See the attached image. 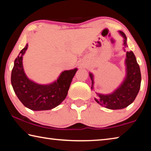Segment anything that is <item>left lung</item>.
I'll use <instances>...</instances> for the list:
<instances>
[{
    "label": "left lung",
    "instance_id": "obj_1",
    "mask_svg": "<svg viewBox=\"0 0 151 151\" xmlns=\"http://www.w3.org/2000/svg\"><path fill=\"white\" fill-rule=\"evenodd\" d=\"M119 32L124 39V47H127L126 35L123 32ZM125 65L126 76L116 90L108 94L96 93L94 100L100 105L112 110L122 109L126 108L134 101L140 90L141 74L136 57L132 51L126 53ZM89 76L92 81L91 89L93 90L94 88L93 75L90 73Z\"/></svg>",
    "mask_w": 151,
    "mask_h": 151
}]
</instances>
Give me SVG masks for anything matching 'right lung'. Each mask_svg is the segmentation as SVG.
I'll use <instances>...</instances> for the list:
<instances>
[{"instance_id": "right-lung-1", "label": "right lung", "mask_w": 151, "mask_h": 151, "mask_svg": "<svg viewBox=\"0 0 151 151\" xmlns=\"http://www.w3.org/2000/svg\"><path fill=\"white\" fill-rule=\"evenodd\" d=\"M28 44L16 58L11 73V84L20 101L32 111H46L55 108L65 100L77 68L61 73L57 81L48 85H40L27 77L22 58Z\"/></svg>"}]
</instances>
